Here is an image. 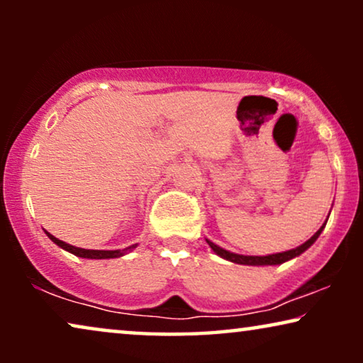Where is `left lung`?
<instances>
[{
  "instance_id": "1",
  "label": "left lung",
  "mask_w": 363,
  "mask_h": 363,
  "mask_svg": "<svg viewBox=\"0 0 363 363\" xmlns=\"http://www.w3.org/2000/svg\"><path fill=\"white\" fill-rule=\"evenodd\" d=\"M327 223V221H325ZM325 223L319 228V231L315 233L314 236L311 238V240H307L304 245L294 247V250H289V251H284V252H276V255H267V256H242V255H236V252H230L226 250H223V247L216 246L215 242H211L210 240H206L208 245L213 251L216 252L218 256H221L223 259L226 261H231V262H236V264H246V266H274V264H282V262L292 259V257L299 256L304 252L306 250H309V247L314 245L317 238L320 236L322 230H324Z\"/></svg>"
}]
</instances>
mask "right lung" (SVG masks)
Masks as SVG:
<instances>
[{
    "label": "right lung",
    "instance_id": "add662e5",
    "mask_svg": "<svg viewBox=\"0 0 363 363\" xmlns=\"http://www.w3.org/2000/svg\"><path fill=\"white\" fill-rule=\"evenodd\" d=\"M46 235L49 236V240H51L52 242H56L59 247H62V250L72 252V255H76L79 257H86V259H112V257H121L123 255H127V252L133 251V247H137V245H132V246H128V247H123V250H113V251L84 250V247L71 246V245H67V242L57 240V238H54L51 233H48V231H46Z\"/></svg>",
    "mask_w": 363,
    "mask_h": 363
}]
</instances>
